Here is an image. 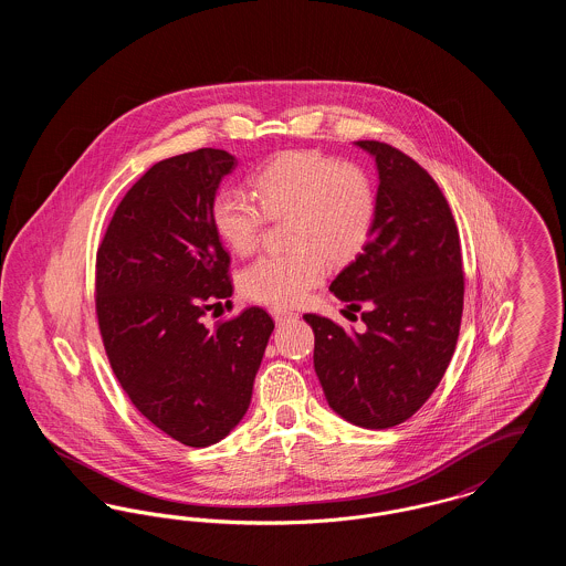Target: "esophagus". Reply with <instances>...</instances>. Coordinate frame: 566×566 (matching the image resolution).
Segmentation results:
<instances>
[{
  "mask_svg": "<svg viewBox=\"0 0 566 566\" xmlns=\"http://www.w3.org/2000/svg\"><path fill=\"white\" fill-rule=\"evenodd\" d=\"M270 314L271 318L277 324L286 323V321H291V318H296L295 312H293V310H286V307H270Z\"/></svg>",
  "mask_w": 566,
  "mask_h": 566,
  "instance_id": "esophagus-1",
  "label": "esophagus"
}]
</instances>
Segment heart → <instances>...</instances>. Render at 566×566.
<instances>
[{"label":"heart","mask_w":566,"mask_h":566,"mask_svg":"<svg viewBox=\"0 0 566 566\" xmlns=\"http://www.w3.org/2000/svg\"><path fill=\"white\" fill-rule=\"evenodd\" d=\"M254 192L222 187L212 201L218 238L238 254L256 248L265 214L289 220V252H270L240 275L243 295L275 307L295 305L323 282L328 261L356 259L376 229L377 195L356 163L323 150H289L254 174Z\"/></svg>","instance_id":"obj_1"}]
</instances>
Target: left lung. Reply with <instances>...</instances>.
I'll list each match as a JSON object with an SVG mask.
<instances>
[{
	"label": "left lung",
	"instance_id": "left-lung-1",
	"mask_svg": "<svg viewBox=\"0 0 566 566\" xmlns=\"http://www.w3.org/2000/svg\"><path fill=\"white\" fill-rule=\"evenodd\" d=\"M376 157V229L331 282L367 324L346 333L305 314L314 369L333 411L363 429H390L429 401L457 348L464 273L452 210L431 174L399 148L356 142Z\"/></svg>",
	"mask_w": 566,
	"mask_h": 566
}]
</instances>
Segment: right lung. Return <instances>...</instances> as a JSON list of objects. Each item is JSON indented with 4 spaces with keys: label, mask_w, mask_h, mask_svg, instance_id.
Returning <instances> with one entry per match:
<instances>
[{
    "label": "right lung",
    "mask_w": 566,
    "mask_h": 566,
    "mask_svg": "<svg viewBox=\"0 0 566 566\" xmlns=\"http://www.w3.org/2000/svg\"><path fill=\"white\" fill-rule=\"evenodd\" d=\"M235 165L218 148L153 165L97 248L95 312L109 367L135 409L190 448L238 427L273 331L263 307L203 324L233 295L212 201Z\"/></svg>",
    "instance_id": "1"
}]
</instances>
